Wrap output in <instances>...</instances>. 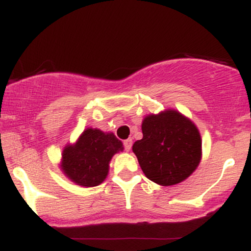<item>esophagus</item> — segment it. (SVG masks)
<instances>
[{"label":"esophagus","instance_id":"obj_1","mask_svg":"<svg viewBox=\"0 0 251 251\" xmlns=\"http://www.w3.org/2000/svg\"><path fill=\"white\" fill-rule=\"evenodd\" d=\"M131 148H132V139L124 140V149H125V151H129Z\"/></svg>","mask_w":251,"mask_h":251}]
</instances>
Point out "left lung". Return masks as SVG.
Listing matches in <instances>:
<instances>
[{
	"label": "left lung",
	"instance_id": "left-lung-1",
	"mask_svg": "<svg viewBox=\"0 0 251 251\" xmlns=\"http://www.w3.org/2000/svg\"><path fill=\"white\" fill-rule=\"evenodd\" d=\"M143 139L133 144L140 168L154 183H180L198 166L201 155L200 132L188 118L176 111L151 114L144 119Z\"/></svg>",
	"mask_w": 251,
	"mask_h": 251
}]
</instances>
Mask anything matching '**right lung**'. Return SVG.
<instances>
[{"label": "right lung", "instance_id": "1", "mask_svg": "<svg viewBox=\"0 0 251 251\" xmlns=\"http://www.w3.org/2000/svg\"><path fill=\"white\" fill-rule=\"evenodd\" d=\"M119 151H123V143L113 133L87 128L75 145L63 150L62 170L79 185L97 186L106 178L109 160Z\"/></svg>", "mask_w": 251, "mask_h": 251}]
</instances>
